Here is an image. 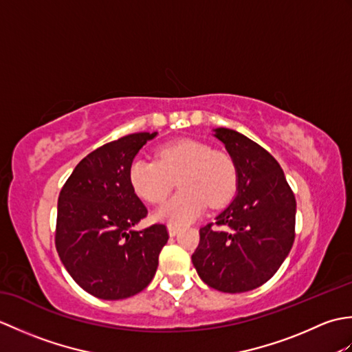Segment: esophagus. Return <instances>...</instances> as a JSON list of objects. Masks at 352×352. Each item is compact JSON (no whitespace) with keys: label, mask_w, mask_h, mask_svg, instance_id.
<instances>
[{"label":"esophagus","mask_w":352,"mask_h":352,"mask_svg":"<svg viewBox=\"0 0 352 352\" xmlns=\"http://www.w3.org/2000/svg\"><path fill=\"white\" fill-rule=\"evenodd\" d=\"M178 231H180V227L178 226H172V223H169L168 226V233H169V236H175Z\"/></svg>","instance_id":"esophagus-1"}]
</instances>
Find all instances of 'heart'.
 <instances>
[{
  "label": "heart",
  "instance_id": "heart-1",
  "mask_svg": "<svg viewBox=\"0 0 352 352\" xmlns=\"http://www.w3.org/2000/svg\"><path fill=\"white\" fill-rule=\"evenodd\" d=\"M157 162L138 157L129 168V183L146 203H160L168 197L174 178L182 190L155 212V218L172 226L195 221L212 207H222L237 189V169L231 155L203 140L180 139L157 148Z\"/></svg>",
  "mask_w": 352,
  "mask_h": 352
}]
</instances>
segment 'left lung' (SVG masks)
I'll use <instances>...</instances> for the list:
<instances>
[{
  "label": "left lung",
  "instance_id": "obj_1",
  "mask_svg": "<svg viewBox=\"0 0 352 352\" xmlns=\"http://www.w3.org/2000/svg\"><path fill=\"white\" fill-rule=\"evenodd\" d=\"M213 136L236 163V197L199 228L192 263L207 286L226 294L260 287L278 271L295 241L296 201L284 172L266 149L219 126Z\"/></svg>",
  "mask_w": 352,
  "mask_h": 352
}]
</instances>
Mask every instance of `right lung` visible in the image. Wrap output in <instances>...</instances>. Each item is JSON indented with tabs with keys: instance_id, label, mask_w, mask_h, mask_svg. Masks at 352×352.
Returning <instances> with one entry per match:
<instances>
[{
	"instance_id": "add662e5",
	"label": "right lung",
	"mask_w": 352,
	"mask_h": 352,
	"mask_svg": "<svg viewBox=\"0 0 352 352\" xmlns=\"http://www.w3.org/2000/svg\"><path fill=\"white\" fill-rule=\"evenodd\" d=\"M157 133H134L81 160L58 195L56 248L81 289L101 300H124L154 278L168 230L134 226L148 210L129 183L134 157Z\"/></svg>"
}]
</instances>
